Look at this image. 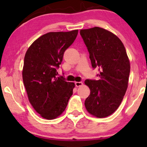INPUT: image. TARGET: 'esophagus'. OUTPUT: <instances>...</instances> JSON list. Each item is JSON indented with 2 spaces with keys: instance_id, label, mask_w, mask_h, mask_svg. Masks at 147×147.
<instances>
[{
  "instance_id": "obj_1",
  "label": "esophagus",
  "mask_w": 147,
  "mask_h": 147,
  "mask_svg": "<svg viewBox=\"0 0 147 147\" xmlns=\"http://www.w3.org/2000/svg\"><path fill=\"white\" fill-rule=\"evenodd\" d=\"M83 85V83L82 82H75V86L76 87H80Z\"/></svg>"
}]
</instances>
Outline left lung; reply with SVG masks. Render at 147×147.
I'll return each instance as SVG.
<instances>
[{
  "mask_svg": "<svg viewBox=\"0 0 147 147\" xmlns=\"http://www.w3.org/2000/svg\"><path fill=\"white\" fill-rule=\"evenodd\" d=\"M93 68H98V80H86L90 89L85 100L89 113L98 118L111 115L120 106L128 88L130 60L123 42L100 27L81 30Z\"/></svg>",
  "mask_w": 147,
  "mask_h": 147,
  "instance_id": "1",
  "label": "left lung"
}]
</instances>
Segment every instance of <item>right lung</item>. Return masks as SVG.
Listing matches in <instances>:
<instances>
[{
    "instance_id": "1",
    "label": "right lung",
    "mask_w": 147,
    "mask_h": 147,
    "mask_svg": "<svg viewBox=\"0 0 147 147\" xmlns=\"http://www.w3.org/2000/svg\"><path fill=\"white\" fill-rule=\"evenodd\" d=\"M78 32L44 34L33 42L24 56L22 74L28 100L44 119L53 120L61 115L73 94L75 84L57 76V69Z\"/></svg>"
}]
</instances>
